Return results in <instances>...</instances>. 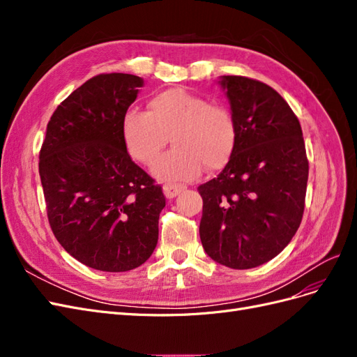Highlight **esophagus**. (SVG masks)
Here are the masks:
<instances>
[{
	"label": "esophagus",
	"mask_w": 357,
	"mask_h": 357,
	"mask_svg": "<svg viewBox=\"0 0 357 357\" xmlns=\"http://www.w3.org/2000/svg\"><path fill=\"white\" fill-rule=\"evenodd\" d=\"M185 189L186 188L181 186V185H172V183H167V185L164 186V193H165V197L168 199H172V198H176L177 195H180V193Z\"/></svg>",
	"instance_id": "34e87169"
}]
</instances>
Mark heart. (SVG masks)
Instances as JSON below:
<instances>
[{
  "instance_id": "obj_1",
  "label": "heart",
  "mask_w": 357,
  "mask_h": 357,
  "mask_svg": "<svg viewBox=\"0 0 357 357\" xmlns=\"http://www.w3.org/2000/svg\"><path fill=\"white\" fill-rule=\"evenodd\" d=\"M122 137L129 155L142 164H150L169 138L174 149L156 159L153 174L167 181H188L198 177L202 167L218 171L228 164L238 128L228 107L172 88L152 96L147 112H128Z\"/></svg>"
}]
</instances>
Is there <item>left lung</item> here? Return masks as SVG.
I'll return each mask as SVG.
<instances>
[{"label":"left lung","instance_id":"obj_1","mask_svg":"<svg viewBox=\"0 0 357 357\" xmlns=\"http://www.w3.org/2000/svg\"><path fill=\"white\" fill-rule=\"evenodd\" d=\"M238 139L220 174L198 188L199 236L213 261L248 269L271 261L304 214L308 159L298 117L277 91L243 75H222Z\"/></svg>","mask_w":357,"mask_h":357}]
</instances>
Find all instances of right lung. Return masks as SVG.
<instances>
[{
  "label": "right lung",
  "mask_w": 357,
  "mask_h": 357,
  "mask_svg": "<svg viewBox=\"0 0 357 357\" xmlns=\"http://www.w3.org/2000/svg\"><path fill=\"white\" fill-rule=\"evenodd\" d=\"M143 84L132 74L95 75L58 105L40 150L50 228L74 259L98 271H131L158 244L165 197L122 137Z\"/></svg>",
  "instance_id": "add662e5"
}]
</instances>
